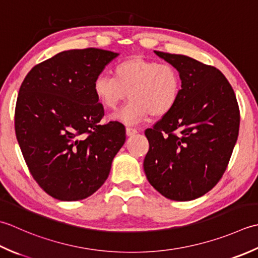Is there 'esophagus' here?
Segmentation results:
<instances>
[{
	"label": "esophagus",
	"instance_id": "esophagus-1",
	"mask_svg": "<svg viewBox=\"0 0 258 258\" xmlns=\"http://www.w3.org/2000/svg\"><path fill=\"white\" fill-rule=\"evenodd\" d=\"M125 133H127V136H134L136 134H138V129H136L134 127H127L125 128Z\"/></svg>",
	"mask_w": 258,
	"mask_h": 258
}]
</instances>
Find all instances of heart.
I'll use <instances>...</instances> for the list:
<instances>
[{
  "mask_svg": "<svg viewBox=\"0 0 258 258\" xmlns=\"http://www.w3.org/2000/svg\"><path fill=\"white\" fill-rule=\"evenodd\" d=\"M112 75L94 79L93 92L109 110L117 109L128 93L130 101L114 115L123 123L143 121L149 114L164 117L179 100L181 77L171 63L133 57L115 64Z\"/></svg>",
  "mask_w": 258,
  "mask_h": 258,
  "instance_id": "heart-1",
  "label": "heart"
}]
</instances>
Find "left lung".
Segmentation results:
<instances>
[{
    "label": "left lung",
    "mask_w": 258,
    "mask_h": 258,
    "mask_svg": "<svg viewBox=\"0 0 258 258\" xmlns=\"http://www.w3.org/2000/svg\"><path fill=\"white\" fill-rule=\"evenodd\" d=\"M175 66L181 91L171 111L145 135L147 179L162 196L192 201L217 185L228 166L239 131V107L227 79L192 57L155 51Z\"/></svg>",
    "instance_id": "1"
}]
</instances>
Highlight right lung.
Here are the masks:
<instances>
[{"mask_svg":"<svg viewBox=\"0 0 258 258\" xmlns=\"http://www.w3.org/2000/svg\"><path fill=\"white\" fill-rule=\"evenodd\" d=\"M117 55L94 48L63 51L33 67L21 85L18 143L34 180L59 201L96 192L125 141L122 123L100 124L104 110L93 92L94 79Z\"/></svg>","mask_w":258,"mask_h":258,"instance_id":"1","label":"right lung"}]
</instances>
